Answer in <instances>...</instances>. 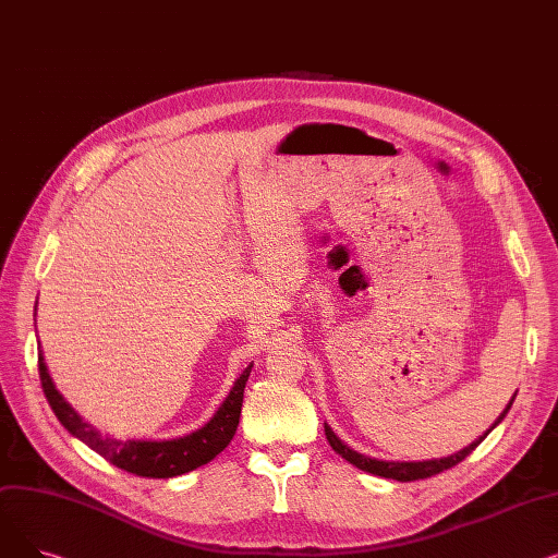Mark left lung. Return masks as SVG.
<instances>
[{
    "label": "left lung",
    "instance_id": "left-lung-1",
    "mask_svg": "<svg viewBox=\"0 0 558 558\" xmlns=\"http://www.w3.org/2000/svg\"><path fill=\"white\" fill-rule=\"evenodd\" d=\"M513 400H515V396L511 398V402H513ZM511 402L507 404L505 412H502L500 416H497L495 425L502 423V418L507 416V412L511 409ZM495 425H493V427H495ZM493 427H490V429H493ZM490 429H488V432H490ZM488 432H486V434H488ZM486 434H484V436H486ZM326 436H328V444L332 446V450H335L337 454H341L345 461L357 465L360 471L371 473V475H377V477L398 480V482H416V480H425V477L444 473V471H448V468L461 463L468 454H471V452L484 441V436H482V438H477L475 444H471L468 448H463L461 452L450 454V457H446V459H432V461H379V459H371V457H366V454H360V452H355V450H350L345 444L339 441V436H337L328 425H326Z\"/></svg>",
    "mask_w": 558,
    "mask_h": 558
}]
</instances>
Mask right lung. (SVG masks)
Returning <instances> with one entry per match:
<instances>
[{"mask_svg": "<svg viewBox=\"0 0 558 558\" xmlns=\"http://www.w3.org/2000/svg\"><path fill=\"white\" fill-rule=\"evenodd\" d=\"M251 368L253 364L244 368V373L238 377V383L230 389L228 398L219 407V412L205 427L181 438H171V441H112V438H101V434L87 425L65 402V398L56 391L45 366L43 350L38 353V371L45 398L53 409L56 418L63 423V427L76 438H81L85 446H90L95 452H99L112 465L122 468V471L133 473L137 477L151 480H167L190 473L194 468L213 461L219 452L226 450L240 425L244 387L248 383Z\"/></svg>", "mask_w": 558, "mask_h": 558, "instance_id": "add662e5", "label": "right lung"}]
</instances>
